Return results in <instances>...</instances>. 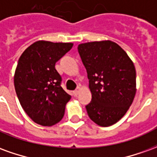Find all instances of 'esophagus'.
I'll return each instance as SVG.
<instances>
[{"label": "esophagus", "instance_id": "esophagus-1", "mask_svg": "<svg viewBox=\"0 0 157 157\" xmlns=\"http://www.w3.org/2000/svg\"><path fill=\"white\" fill-rule=\"evenodd\" d=\"M80 91H81V87H77V88L75 89V91H74V92H73V95L75 96V97H76V96L78 95V93L79 92H80Z\"/></svg>", "mask_w": 157, "mask_h": 157}]
</instances>
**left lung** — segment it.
<instances>
[{
    "instance_id": "8db88e82",
    "label": "left lung",
    "mask_w": 157,
    "mask_h": 157,
    "mask_svg": "<svg viewBox=\"0 0 157 157\" xmlns=\"http://www.w3.org/2000/svg\"><path fill=\"white\" fill-rule=\"evenodd\" d=\"M92 92L86 106L89 118L108 127L124 115L136 92V72L126 52L112 41L85 43L78 45Z\"/></svg>"
}]
</instances>
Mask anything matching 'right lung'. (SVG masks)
<instances>
[{"instance_id": "1", "label": "right lung", "mask_w": 157, "mask_h": 157, "mask_svg": "<svg viewBox=\"0 0 157 157\" xmlns=\"http://www.w3.org/2000/svg\"><path fill=\"white\" fill-rule=\"evenodd\" d=\"M71 43L38 41L19 58L14 86L20 104L33 121L52 126L63 118L71 96L62 88L55 63L71 50Z\"/></svg>"}]
</instances>
